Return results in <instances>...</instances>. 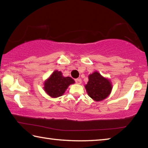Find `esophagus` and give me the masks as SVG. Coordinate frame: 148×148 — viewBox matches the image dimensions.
<instances>
[{
	"label": "esophagus",
	"instance_id": "34e87169",
	"mask_svg": "<svg viewBox=\"0 0 148 148\" xmlns=\"http://www.w3.org/2000/svg\"><path fill=\"white\" fill-rule=\"evenodd\" d=\"M76 81V83L77 84H82V79L81 78H77L75 79Z\"/></svg>",
	"mask_w": 148,
	"mask_h": 148
}]
</instances>
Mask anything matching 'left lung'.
Returning a JSON list of instances; mask_svg holds the SVG:
<instances>
[{"label": "left lung", "mask_w": 148, "mask_h": 148, "mask_svg": "<svg viewBox=\"0 0 148 148\" xmlns=\"http://www.w3.org/2000/svg\"><path fill=\"white\" fill-rule=\"evenodd\" d=\"M89 81L85 88L89 96L95 101H101L107 98L112 90V82L97 71L89 75Z\"/></svg>", "instance_id": "left-lung-1"}]
</instances>
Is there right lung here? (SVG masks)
I'll use <instances>...</instances> for the list:
<instances>
[{"instance_id": "right-lung-1", "label": "right lung", "mask_w": 148, "mask_h": 148, "mask_svg": "<svg viewBox=\"0 0 148 148\" xmlns=\"http://www.w3.org/2000/svg\"><path fill=\"white\" fill-rule=\"evenodd\" d=\"M75 83L71 77H64L61 71H55L44 82L45 92L52 98H57L64 93L68 87Z\"/></svg>"}]
</instances>
